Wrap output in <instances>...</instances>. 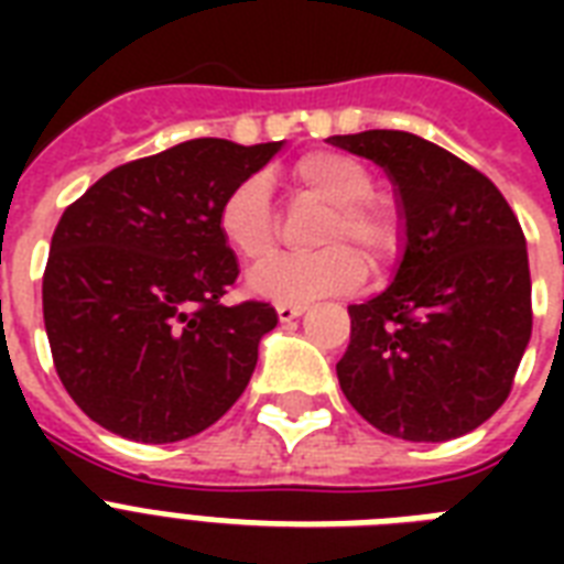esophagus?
Returning a JSON list of instances; mask_svg holds the SVG:
<instances>
[{
    "mask_svg": "<svg viewBox=\"0 0 564 564\" xmlns=\"http://www.w3.org/2000/svg\"><path fill=\"white\" fill-rule=\"evenodd\" d=\"M274 310H278V318H281V322H292V318H299L307 307H304V304H292V301H281Z\"/></svg>",
    "mask_w": 564,
    "mask_h": 564,
    "instance_id": "1",
    "label": "esophagus"
}]
</instances>
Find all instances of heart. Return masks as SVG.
Segmentation results:
<instances>
[{
  "label": "heart",
  "mask_w": 564,
  "mask_h": 564,
  "mask_svg": "<svg viewBox=\"0 0 564 564\" xmlns=\"http://www.w3.org/2000/svg\"><path fill=\"white\" fill-rule=\"evenodd\" d=\"M292 189L299 198L325 204L313 257H269L278 251V210L263 175L239 181L219 207V234L242 263L260 265L251 272V290L278 301H307L318 295L351 292L366 281V260L389 265L401 248V225L386 202L375 198V178L366 163L351 154L313 152L292 166Z\"/></svg>",
  "instance_id": "1"
}]
</instances>
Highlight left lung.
I'll return each mask as SVG.
<instances>
[{
    "mask_svg": "<svg viewBox=\"0 0 564 564\" xmlns=\"http://www.w3.org/2000/svg\"><path fill=\"white\" fill-rule=\"evenodd\" d=\"M330 143L392 175L406 251L392 286L351 304L336 362L345 398L371 427L447 442L491 419L512 392L533 330L524 230L480 170L406 131Z\"/></svg>",
    "mask_w": 564,
    "mask_h": 564,
    "instance_id": "8db88e82",
    "label": "left lung"
}]
</instances>
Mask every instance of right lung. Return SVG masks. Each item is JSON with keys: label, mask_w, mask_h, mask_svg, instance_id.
<instances>
[{"label": "right lung", "mask_w": 564, "mask_h": 564, "mask_svg": "<svg viewBox=\"0 0 564 564\" xmlns=\"http://www.w3.org/2000/svg\"><path fill=\"white\" fill-rule=\"evenodd\" d=\"M278 149L187 140L110 170L64 210L43 322L61 383L96 424L149 445L181 442L246 392L278 313L221 301L239 265L219 207Z\"/></svg>", "instance_id": "add662e5"}]
</instances>
